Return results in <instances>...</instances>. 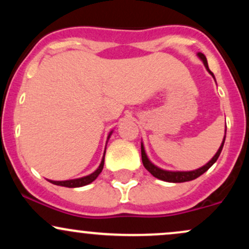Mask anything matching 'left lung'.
I'll list each match as a JSON object with an SVG mask.
<instances>
[{
  "label": "left lung",
  "instance_id": "8db88e82",
  "mask_svg": "<svg viewBox=\"0 0 249 249\" xmlns=\"http://www.w3.org/2000/svg\"><path fill=\"white\" fill-rule=\"evenodd\" d=\"M198 56H199V58L202 61V63H204L205 68H206L208 72H210L211 75H212L213 78H214L213 72L210 69H208L207 59H206V57H205L204 53H198ZM214 79H215V78H214ZM225 138H226V136L224 137V141H222L221 145H220L218 152L214 154L213 158L211 159V160L208 161L206 165H204V166H201L200 168H198V170H193V171H166V170H162V168L156 166V165H154L153 162L150 161V159H148L147 156H146V152H145L144 145H142V165H144V167L146 168L148 172L152 174L153 177H156V178H158V179H160V180H164V181H167V182L191 181V180L196 179V178H198V177L201 176V174H204L208 170V168L212 166L214 162L218 160L220 153H221V151H222V147H224Z\"/></svg>",
  "mask_w": 249,
  "mask_h": 249
}]
</instances>
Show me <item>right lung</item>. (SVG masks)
Returning a JSON list of instances; mask_svg holds the SVG:
<instances>
[{"label": "right lung", "mask_w": 249, "mask_h": 249, "mask_svg": "<svg viewBox=\"0 0 249 249\" xmlns=\"http://www.w3.org/2000/svg\"><path fill=\"white\" fill-rule=\"evenodd\" d=\"M111 134H112V131L108 133L107 139L110 138ZM104 157H105V152H104V156H103L101 165H99L98 168H97L95 172L89 174V176H87V177H82V178H78V179L63 180V181H56V180H49V181L53 185H58V186H64V187H82V186H85V185L91 184V182H92L93 180H95L97 177L99 176V173L102 172L103 167H104Z\"/></svg>", "instance_id": "right-lung-1"}]
</instances>
